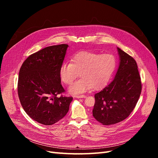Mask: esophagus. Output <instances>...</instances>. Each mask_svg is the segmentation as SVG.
I'll list each match as a JSON object with an SVG mask.
<instances>
[{
	"mask_svg": "<svg viewBox=\"0 0 158 158\" xmlns=\"http://www.w3.org/2000/svg\"><path fill=\"white\" fill-rule=\"evenodd\" d=\"M76 98H85V95H76Z\"/></svg>",
	"mask_w": 158,
	"mask_h": 158,
	"instance_id": "1",
	"label": "esophagus"
}]
</instances>
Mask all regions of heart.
Returning <instances> with one entry per match:
<instances>
[{"instance_id":"b5f03b06","label":"heart","mask_w":158,"mask_h":158,"mask_svg":"<svg viewBox=\"0 0 158 158\" xmlns=\"http://www.w3.org/2000/svg\"><path fill=\"white\" fill-rule=\"evenodd\" d=\"M116 67V59L111 54H98L80 52L72 59V63L66 62L59 71L62 82L70 85L80 76L81 79L69 89L74 95L84 93L92 88L99 89L104 87L111 78Z\"/></svg>"}]
</instances>
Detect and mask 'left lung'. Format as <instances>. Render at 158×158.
<instances>
[{"label": "left lung", "instance_id": "left-lung-1", "mask_svg": "<svg viewBox=\"0 0 158 158\" xmlns=\"http://www.w3.org/2000/svg\"><path fill=\"white\" fill-rule=\"evenodd\" d=\"M120 64L112 82L95 94L93 116L103 125L127 118L135 109L142 91L140 76L136 60L117 48Z\"/></svg>", "mask_w": 158, "mask_h": 158}]
</instances>
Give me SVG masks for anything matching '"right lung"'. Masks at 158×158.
<instances>
[{"label": "right lung", "instance_id": "obj_1", "mask_svg": "<svg viewBox=\"0 0 158 158\" xmlns=\"http://www.w3.org/2000/svg\"><path fill=\"white\" fill-rule=\"evenodd\" d=\"M68 47L52 45L35 52L25 60L19 72L18 94L22 106L32 119L44 125L63 118L73 99L58 96L65 92L59 71Z\"/></svg>", "mask_w": 158, "mask_h": 158}]
</instances>
